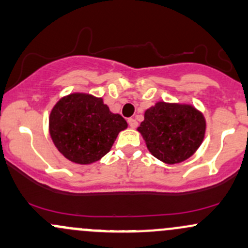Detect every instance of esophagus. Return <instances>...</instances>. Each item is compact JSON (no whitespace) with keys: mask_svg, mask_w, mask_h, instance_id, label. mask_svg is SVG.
Returning a JSON list of instances; mask_svg holds the SVG:
<instances>
[{"mask_svg":"<svg viewBox=\"0 0 248 248\" xmlns=\"http://www.w3.org/2000/svg\"><path fill=\"white\" fill-rule=\"evenodd\" d=\"M127 122H128L130 128H135V127L138 126V121L135 119H133V118H129L128 120H127Z\"/></svg>","mask_w":248,"mask_h":248,"instance_id":"34e87169","label":"esophagus"}]
</instances>
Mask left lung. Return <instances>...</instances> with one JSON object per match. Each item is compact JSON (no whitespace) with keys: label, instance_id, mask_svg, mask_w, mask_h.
I'll return each instance as SVG.
<instances>
[{"label":"left lung","instance_id":"1","mask_svg":"<svg viewBox=\"0 0 248 248\" xmlns=\"http://www.w3.org/2000/svg\"><path fill=\"white\" fill-rule=\"evenodd\" d=\"M138 130L156 159L173 165L188 159L199 148L206 122L192 106L157 102L146 110Z\"/></svg>","mask_w":248,"mask_h":248}]
</instances>
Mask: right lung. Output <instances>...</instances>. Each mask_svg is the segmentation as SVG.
Returning a JSON list of instances; mask_svg holds the SVG:
<instances>
[{
	"label": "right lung",
	"mask_w": 248,
	"mask_h": 248,
	"mask_svg": "<svg viewBox=\"0 0 248 248\" xmlns=\"http://www.w3.org/2000/svg\"><path fill=\"white\" fill-rule=\"evenodd\" d=\"M126 120L113 114L102 99L88 94H70L54 106L49 132L54 145L70 161L88 165L110 151Z\"/></svg>",
	"instance_id": "right-lung-1"
}]
</instances>
